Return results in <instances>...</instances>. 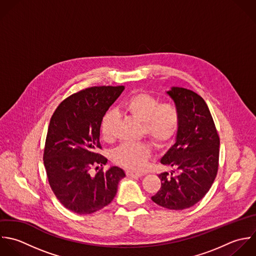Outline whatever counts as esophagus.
<instances>
[{"mask_svg": "<svg viewBox=\"0 0 256 256\" xmlns=\"http://www.w3.org/2000/svg\"><path fill=\"white\" fill-rule=\"evenodd\" d=\"M126 176H142L144 174L142 172H134V170H126Z\"/></svg>", "mask_w": 256, "mask_h": 256, "instance_id": "obj_1", "label": "esophagus"}]
</instances>
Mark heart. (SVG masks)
<instances>
[{"instance_id": "1", "label": "heart", "mask_w": 256, "mask_h": 256, "mask_svg": "<svg viewBox=\"0 0 256 256\" xmlns=\"http://www.w3.org/2000/svg\"><path fill=\"white\" fill-rule=\"evenodd\" d=\"M158 102V100L154 96L140 92L126 100L120 106V110L142 122L144 136L156 146L162 148L176 134L180 116L174 104ZM116 122V116L112 112H106L102 118V134L108 142L114 140ZM150 154V148L144 142H126L114 150L112 160L124 168L140 170L146 166Z\"/></svg>"}]
</instances>
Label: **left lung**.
<instances>
[{"mask_svg": "<svg viewBox=\"0 0 256 256\" xmlns=\"http://www.w3.org/2000/svg\"><path fill=\"white\" fill-rule=\"evenodd\" d=\"M166 94L180 110L174 144L160 162L172 166L158 176L160 190L152 196L160 206L182 210L198 204L212 188L218 170L220 136L204 100L196 92L172 86Z\"/></svg>", "mask_w": 256, "mask_h": 256, "instance_id": "8db88e82", "label": "left lung"}]
</instances>
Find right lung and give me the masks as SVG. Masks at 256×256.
<instances>
[{
    "instance_id": "add662e5",
    "label": "right lung",
    "mask_w": 256,
    "mask_h": 256,
    "mask_svg": "<svg viewBox=\"0 0 256 256\" xmlns=\"http://www.w3.org/2000/svg\"><path fill=\"white\" fill-rule=\"evenodd\" d=\"M124 90V86L84 88L64 100L50 120L44 150L48 180L60 202L74 214H90L108 206L126 176L118 166L90 174L92 168L108 162L98 154L100 124Z\"/></svg>"
}]
</instances>
